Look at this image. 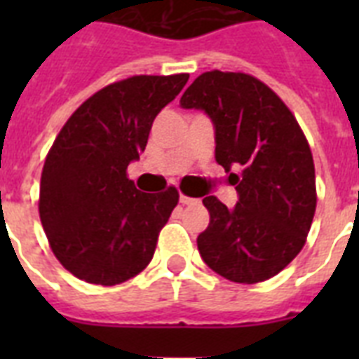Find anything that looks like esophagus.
I'll return each instance as SVG.
<instances>
[{
  "label": "esophagus",
  "mask_w": 359,
  "mask_h": 359,
  "mask_svg": "<svg viewBox=\"0 0 359 359\" xmlns=\"http://www.w3.org/2000/svg\"><path fill=\"white\" fill-rule=\"evenodd\" d=\"M180 203H182V205H197L199 199H194V197H188L184 196V194H180Z\"/></svg>",
  "instance_id": "1"
}]
</instances>
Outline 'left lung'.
I'll list each match as a JSON object with an SVG mask.
<instances>
[{
  "instance_id": "1",
  "label": "left lung",
  "mask_w": 359,
  "mask_h": 359,
  "mask_svg": "<svg viewBox=\"0 0 359 359\" xmlns=\"http://www.w3.org/2000/svg\"><path fill=\"white\" fill-rule=\"evenodd\" d=\"M214 124L216 162L238 201L203 199L210 224L197 250L214 272L235 283L279 273L306 244L317 190L311 149L294 115L268 86L242 72H205L180 97Z\"/></svg>"
}]
</instances>
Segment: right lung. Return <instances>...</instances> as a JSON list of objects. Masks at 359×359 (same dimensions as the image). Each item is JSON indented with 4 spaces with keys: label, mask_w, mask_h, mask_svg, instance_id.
I'll return each instance as SVG.
<instances>
[{
    "label": "right lung",
    "mask_w": 359,
    "mask_h": 359,
    "mask_svg": "<svg viewBox=\"0 0 359 359\" xmlns=\"http://www.w3.org/2000/svg\"><path fill=\"white\" fill-rule=\"evenodd\" d=\"M190 76H132L87 98L48 152L39 212L57 261L78 279L117 285L151 262L179 203L173 186L145 194L126 169L145 151L156 115Z\"/></svg>",
    "instance_id": "add662e5"
}]
</instances>
